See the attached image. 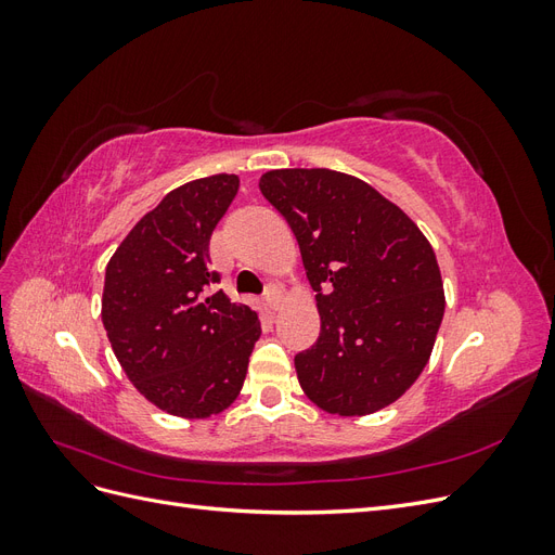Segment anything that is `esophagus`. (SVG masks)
Wrapping results in <instances>:
<instances>
[{"mask_svg":"<svg viewBox=\"0 0 555 555\" xmlns=\"http://www.w3.org/2000/svg\"><path fill=\"white\" fill-rule=\"evenodd\" d=\"M263 300L271 310H278L282 306V292H280L278 284H268L266 292H263Z\"/></svg>","mask_w":555,"mask_h":555,"instance_id":"obj_1","label":"esophagus"}]
</instances>
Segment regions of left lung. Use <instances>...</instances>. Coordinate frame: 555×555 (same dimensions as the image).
Returning a JSON list of instances; mask_svg holds the SVG:
<instances>
[{"label":"left lung","mask_w":555,"mask_h":555,"mask_svg":"<svg viewBox=\"0 0 555 555\" xmlns=\"http://www.w3.org/2000/svg\"><path fill=\"white\" fill-rule=\"evenodd\" d=\"M261 194L289 222L322 319L296 354L324 412L373 414L422 375L442 324L440 266L418 227L371 184L331 169H278Z\"/></svg>","instance_id":"obj_1"}]
</instances>
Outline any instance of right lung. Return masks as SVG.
Returning <instances> with one entry per match:
<instances>
[{"instance_id": "add662e5", "label": "right lung", "mask_w": 555, "mask_h": 555, "mask_svg": "<svg viewBox=\"0 0 555 555\" xmlns=\"http://www.w3.org/2000/svg\"><path fill=\"white\" fill-rule=\"evenodd\" d=\"M238 176L198 178L143 215L106 266L102 322L133 386L159 410L206 418L243 389L259 314L212 284L210 236Z\"/></svg>"}]
</instances>
